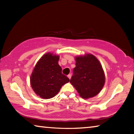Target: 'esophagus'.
<instances>
[{"instance_id": "obj_1", "label": "esophagus", "mask_w": 134, "mask_h": 134, "mask_svg": "<svg viewBox=\"0 0 134 134\" xmlns=\"http://www.w3.org/2000/svg\"><path fill=\"white\" fill-rule=\"evenodd\" d=\"M67 77H69V79H71V74H69V75L67 76Z\"/></svg>"}]
</instances>
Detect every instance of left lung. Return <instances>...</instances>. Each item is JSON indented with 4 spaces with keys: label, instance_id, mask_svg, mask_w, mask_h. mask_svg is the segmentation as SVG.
<instances>
[{
    "label": "left lung",
    "instance_id": "obj_1",
    "mask_svg": "<svg viewBox=\"0 0 134 134\" xmlns=\"http://www.w3.org/2000/svg\"><path fill=\"white\" fill-rule=\"evenodd\" d=\"M76 67L70 83L83 99L91 98L102 89L105 76L99 61L93 55L85 54L75 57Z\"/></svg>",
    "mask_w": 134,
    "mask_h": 134
}]
</instances>
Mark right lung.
I'll use <instances>...</instances> for the list:
<instances>
[{"label": "right lung", "mask_w": 134, "mask_h": 134, "mask_svg": "<svg viewBox=\"0 0 134 134\" xmlns=\"http://www.w3.org/2000/svg\"><path fill=\"white\" fill-rule=\"evenodd\" d=\"M58 60V55L51 53L45 54L37 62L32 72L31 87L41 98L54 97L62 86L69 82V79L62 74Z\"/></svg>", "instance_id": "add662e5"}]
</instances>
